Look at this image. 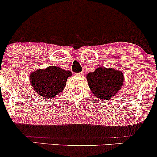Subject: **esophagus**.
Instances as JSON below:
<instances>
[{
  "mask_svg": "<svg viewBox=\"0 0 157 157\" xmlns=\"http://www.w3.org/2000/svg\"><path fill=\"white\" fill-rule=\"evenodd\" d=\"M82 75H83V73L82 72H79V73L75 74V76L76 77H82Z\"/></svg>",
  "mask_w": 157,
  "mask_h": 157,
  "instance_id": "obj_1",
  "label": "esophagus"
}]
</instances>
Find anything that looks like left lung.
<instances>
[{
  "mask_svg": "<svg viewBox=\"0 0 157 157\" xmlns=\"http://www.w3.org/2000/svg\"><path fill=\"white\" fill-rule=\"evenodd\" d=\"M89 88L93 94L101 100L115 96L124 82L123 73L115 68L99 67L86 75Z\"/></svg>",
  "mask_w": 157,
  "mask_h": 157,
  "instance_id": "8db88e82",
  "label": "left lung"
}]
</instances>
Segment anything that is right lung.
<instances>
[{"instance_id":"right-lung-1","label":"right lung","mask_w":157,"mask_h":157,"mask_svg":"<svg viewBox=\"0 0 157 157\" xmlns=\"http://www.w3.org/2000/svg\"><path fill=\"white\" fill-rule=\"evenodd\" d=\"M72 73L55 66H48L45 69H37L30 75V83L40 96L46 99L57 97L63 91L68 77Z\"/></svg>"}]
</instances>
